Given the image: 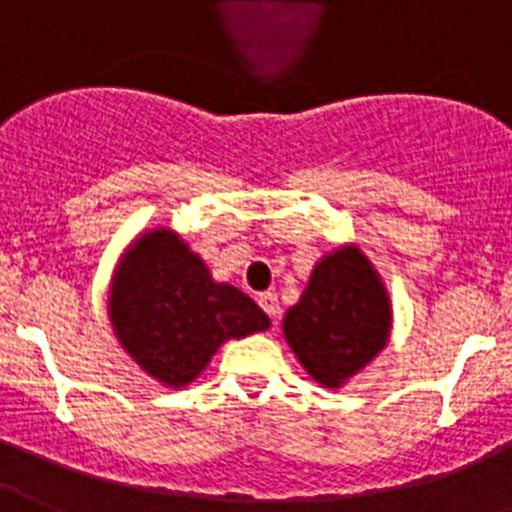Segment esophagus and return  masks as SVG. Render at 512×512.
Returning a JSON list of instances; mask_svg holds the SVG:
<instances>
[{
	"label": "esophagus",
	"instance_id": "1",
	"mask_svg": "<svg viewBox=\"0 0 512 512\" xmlns=\"http://www.w3.org/2000/svg\"><path fill=\"white\" fill-rule=\"evenodd\" d=\"M257 303H260V308L265 310L267 315H270L272 323H278V313H280L278 295H275V293H260V295H257Z\"/></svg>",
	"mask_w": 512,
	"mask_h": 512
}]
</instances>
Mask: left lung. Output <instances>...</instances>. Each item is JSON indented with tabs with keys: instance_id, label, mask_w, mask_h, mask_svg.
<instances>
[{
	"instance_id": "obj_1",
	"label": "left lung",
	"mask_w": 512,
	"mask_h": 512,
	"mask_svg": "<svg viewBox=\"0 0 512 512\" xmlns=\"http://www.w3.org/2000/svg\"><path fill=\"white\" fill-rule=\"evenodd\" d=\"M391 305L384 283L358 247L323 257L308 288L285 313L283 331L303 369L336 389L386 346Z\"/></svg>"
}]
</instances>
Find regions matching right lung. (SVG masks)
<instances>
[{
    "mask_svg": "<svg viewBox=\"0 0 512 512\" xmlns=\"http://www.w3.org/2000/svg\"><path fill=\"white\" fill-rule=\"evenodd\" d=\"M108 310L121 346L166 386L197 379L229 338L270 326L255 300L214 283L202 257L169 229L146 232L123 255Z\"/></svg>",
    "mask_w": 512,
    "mask_h": 512,
    "instance_id": "right-lung-1",
    "label": "right lung"
}]
</instances>
